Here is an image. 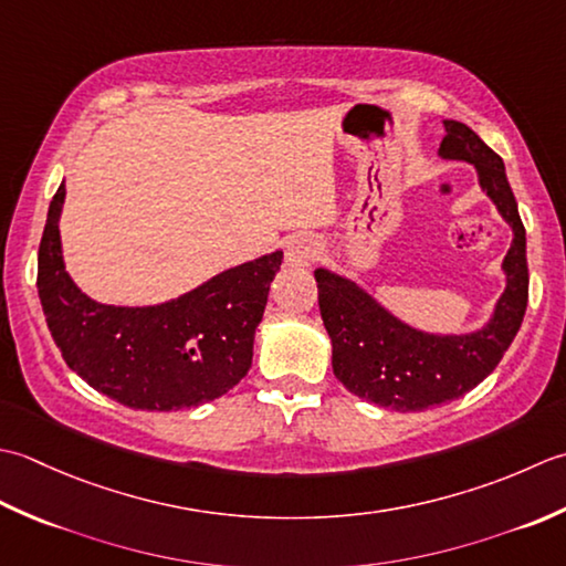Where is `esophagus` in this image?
Wrapping results in <instances>:
<instances>
[{
  "label": "esophagus",
  "mask_w": 566,
  "mask_h": 566,
  "mask_svg": "<svg viewBox=\"0 0 566 566\" xmlns=\"http://www.w3.org/2000/svg\"><path fill=\"white\" fill-rule=\"evenodd\" d=\"M319 249V241L310 234H295L285 241V261L291 266H307L310 259L315 256Z\"/></svg>",
  "instance_id": "obj_1"
}]
</instances>
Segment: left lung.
I'll return each mask as SVG.
<instances>
[{
  "mask_svg": "<svg viewBox=\"0 0 566 566\" xmlns=\"http://www.w3.org/2000/svg\"><path fill=\"white\" fill-rule=\"evenodd\" d=\"M444 132L440 156L474 166L481 190L513 229V244L503 259L505 291L486 325L469 334L415 329L388 313L361 285L327 269L315 271L319 313L332 339L334 376L354 396L400 412L442 406L479 386L509 352L527 307L525 227L503 158L467 124L447 119Z\"/></svg>",
  "mask_w": 566,
  "mask_h": 566,
  "instance_id": "1",
  "label": "left lung"
}]
</instances>
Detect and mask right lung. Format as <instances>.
I'll return each mask as SVG.
<instances>
[{"instance_id": "right-lung-1", "label": "right lung", "mask_w": 566, "mask_h": 566, "mask_svg": "<svg viewBox=\"0 0 566 566\" xmlns=\"http://www.w3.org/2000/svg\"><path fill=\"white\" fill-rule=\"evenodd\" d=\"M53 195L39 247V297L65 364L99 394L134 410H182L224 396L247 376L283 251L217 273L160 305L119 307L87 297L65 271Z\"/></svg>"}]
</instances>
